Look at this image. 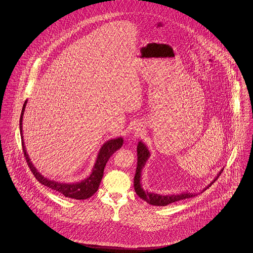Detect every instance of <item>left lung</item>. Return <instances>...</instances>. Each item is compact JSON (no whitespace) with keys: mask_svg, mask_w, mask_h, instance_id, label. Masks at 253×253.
Here are the masks:
<instances>
[{"mask_svg":"<svg viewBox=\"0 0 253 253\" xmlns=\"http://www.w3.org/2000/svg\"><path fill=\"white\" fill-rule=\"evenodd\" d=\"M136 152H137V165H136L135 174H134V178H133V187H134L135 193L142 200H144L150 205H154V206H167V205L179 201V200L193 197L197 194L196 193H191V192L187 191V192H182V193H176V194L164 195V194H159V193H150L147 190L145 191L142 187V184H141V172L146 165L147 160L149 159V157H151V154H150V151L147 148V146L142 141L138 142ZM222 171H223V169L217 173L215 178L211 181L207 187H205L204 189L202 190V192H204L205 190H207L209 187H211V184H213V182L219 177V175L221 174Z\"/></svg>","mask_w":253,"mask_h":253,"instance_id":"8db88e82","label":"left lung"}]
</instances>
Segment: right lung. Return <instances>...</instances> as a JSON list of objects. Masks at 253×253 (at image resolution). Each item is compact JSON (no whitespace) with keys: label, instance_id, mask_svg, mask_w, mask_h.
<instances>
[{"label":"right lung","instance_id":"obj_1","mask_svg":"<svg viewBox=\"0 0 253 253\" xmlns=\"http://www.w3.org/2000/svg\"><path fill=\"white\" fill-rule=\"evenodd\" d=\"M26 103H27V100L24 101V106L22 109V114L20 119V132H21L22 146H23L24 157L27 161L29 168L33 172L34 176L36 177L37 180L39 181L41 184L46 186L49 189H52L56 192H59L61 194H63L65 197L77 199V200H84L87 198H90L98 190L99 184L103 176V170L105 168V165L111 156L114 153H116V151L121 149V146L123 144V138L120 136L118 138L110 139L101 146L97 154L95 165L92 169V172L84 180L76 182V183H63V182L51 180L49 178L44 177L37 169L36 167L33 165L32 161L28 157V154L26 153V149L24 146V135H23V117H24V109L26 106Z\"/></svg>","mask_w":253,"mask_h":253}]
</instances>
